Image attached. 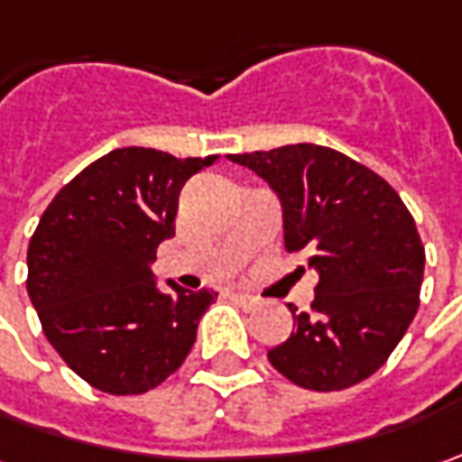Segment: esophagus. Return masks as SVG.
Returning <instances> with one entry per match:
<instances>
[{
  "label": "esophagus",
  "instance_id": "obj_1",
  "mask_svg": "<svg viewBox=\"0 0 462 462\" xmlns=\"http://www.w3.org/2000/svg\"><path fill=\"white\" fill-rule=\"evenodd\" d=\"M232 300H235L237 305H243L245 310H253V308H258V305H261V300H258V297L245 294V291H235V294H232Z\"/></svg>",
  "mask_w": 462,
  "mask_h": 462
}]
</instances>
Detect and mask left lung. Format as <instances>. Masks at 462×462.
<instances>
[{
    "instance_id": "obj_1",
    "label": "left lung",
    "mask_w": 462,
    "mask_h": 462,
    "mask_svg": "<svg viewBox=\"0 0 462 462\" xmlns=\"http://www.w3.org/2000/svg\"><path fill=\"white\" fill-rule=\"evenodd\" d=\"M282 201L284 245L318 273L310 312L269 362L300 388H351L385 365L419 310L424 245L411 211L377 172L320 144L230 154ZM305 271V266H300Z\"/></svg>"
}]
</instances>
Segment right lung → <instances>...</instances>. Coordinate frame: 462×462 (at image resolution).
Masks as SVG:
<instances>
[{"mask_svg": "<svg viewBox=\"0 0 462 462\" xmlns=\"http://www.w3.org/2000/svg\"><path fill=\"white\" fill-rule=\"evenodd\" d=\"M217 154L178 160L124 147L53 196L28 245V294L59 356L92 388L139 395L178 370L217 291L157 290L183 183Z\"/></svg>", "mask_w": 462, "mask_h": 462, "instance_id": "right-lung-1", "label": "right lung"}]
</instances>
